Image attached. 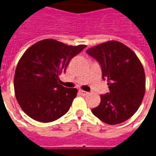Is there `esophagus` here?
I'll use <instances>...</instances> for the list:
<instances>
[{
	"instance_id": "esophagus-1",
	"label": "esophagus",
	"mask_w": 156,
	"mask_h": 156,
	"mask_svg": "<svg viewBox=\"0 0 156 156\" xmlns=\"http://www.w3.org/2000/svg\"><path fill=\"white\" fill-rule=\"evenodd\" d=\"M79 93L81 94L82 95H83V96H85V95H88V92L86 91H83V90H79Z\"/></svg>"
}]
</instances>
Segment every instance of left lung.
<instances>
[{
    "label": "left lung",
    "instance_id": "obj_1",
    "mask_svg": "<svg viewBox=\"0 0 156 156\" xmlns=\"http://www.w3.org/2000/svg\"><path fill=\"white\" fill-rule=\"evenodd\" d=\"M86 52L100 63L102 77L107 79L109 93L101 94L92 113L108 124L129 119L140 106L145 92V74L136 54L123 43L108 41L88 48Z\"/></svg>",
    "mask_w": 156,
    "mask_h": 156
}]
</instances>
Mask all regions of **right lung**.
<instances>
[{"label":"right lung","instance_id":"right-lung-1","mask_svg":"<svg viewBox=\"0 0 156 156\" xmlns=\"http://www.w3.org/2000/svg\"><path fill=\"white\" fill-rule=\"evenodd\" d=\"M85 48L86 45L71 46L44 39L23 53L16 68L14 89L19 105L29 117L48 123L69 110L78 89L59 84L58 76Z\"/></svg>","mask_w":156,"mask_h":156}]
</instances>
